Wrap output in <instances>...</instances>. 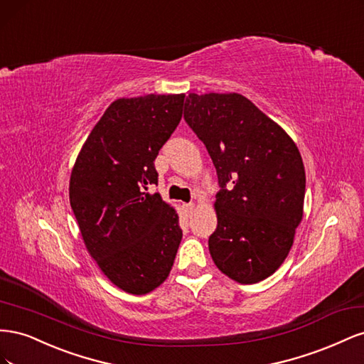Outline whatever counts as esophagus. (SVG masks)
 <instances>
[{
  "label": "esophagus",
  "instance_id": "esophagus-1",
  "mask_svg": "<svg viewBox=\"0 0 364 364\" xmlns=\"http://www.w3.org/2000/svg\"><path fill=\"white\" fill-rule=\"evenodd\" d=\"M183 208L186 209V213L191 214L194 211V203H186V205H183Z\"/></svg>",
  "mask_w": 364,
  "mask_h": 364
}]
</instances>
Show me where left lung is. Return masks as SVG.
<instances>
[{
	"label": "left lung",
	"mask_w": 364,
	"mask_h": 364,
	"mask_svg": "<svg viewBox=\"0 0 364 364\" xmlns=\"http://www.w3.org/2000/svg\"><path fill=\"white\" fill-rule=\"evenodd\" d=\"M183 118L213 159L220 190L208 246L241 284L274 273L304 214L305 170L293 139L241 94H190Z\"/></svg>",
	"instance_id": "obj_1"
}]
</instances>
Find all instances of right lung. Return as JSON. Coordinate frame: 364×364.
I'll use <instances>...</instances> for the list:
<instances>
[{
	"label": "right lung",
	"mask_w": 364,
	"mask_h": 364,
	"mask_svg": "<svg viewBox=\"0 0 364 364\" xmlns=\"http://www.w3.org/2000/svg\"><path fill=\"white\" fill-rule=\"evenodd\" d=\"M183 94L118 98L77 156L70 203L83 241L118 289L146 294L167 279L182 229L159 193L155 159L182 118Z\"/></svg>",
	"instance_id": "add662e5"
}]
</instances>
